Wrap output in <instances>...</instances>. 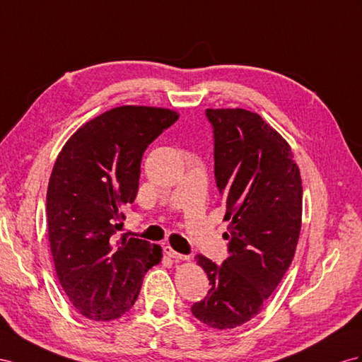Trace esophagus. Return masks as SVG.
I'll list each match as a JSON object with an SVG mask.
<instances>
[{
	"mask_svg": "<svg viewBox=\"0 0 362 362\" xmlns=\"http://www.w3.org/2000/svg\"><path fill=\"white\" fill-rule=\"evenodd\" d=\"M165 254L168 255V257H171V258H174V260H189L188 255H183V254L175 252L171 246H165Z\"/></svg>",
	"mask_w": 362,
	"mask_h": 362,
	"instance_id": "1",
	"label": "esophagus"
}]
</instances>
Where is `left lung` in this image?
I'll return each mask as SVG.
<instances>
[{
	"instance_id": "1",
	"label": "left lung",
	"mask_w": 362,
	"mask_h": 362,
	"mask_svg": "<svg viewBox=\"0 0 362 362\" xmlns=\"http://www.w3.org/2000/svg\"><path fill=\"white\" fill-rule=\"evenodd\" d=\"M214 133V175L226 199L229 257L197 255L211 289L191 312L214 329H234L262 310L289 269L298 243L303 187L291 146L262 116L206 110Z\"/></svg>"
}]
</instances>
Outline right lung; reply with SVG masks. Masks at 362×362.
Masks as SVG:
<instances>
[{
    "instance_id": "1",
    "label": "right lung",
    "mask_w": 362,
    "mask_h": 362,
    "mask_svg": "<svg viewBox=\"0 0 362 362\" xmlns=\"http://www.w3.org/2000/svg\"><path fill=\"white\" fill-rule=\"evenodd\" d=\"M179 115L116 107L82 125L64 145L49 180L47 228L58 280L75 309L93 321L129 310L162 249L141 238L115 242L124 206L139 189L142 156Z\"/></svg>"
}]
</instances>
